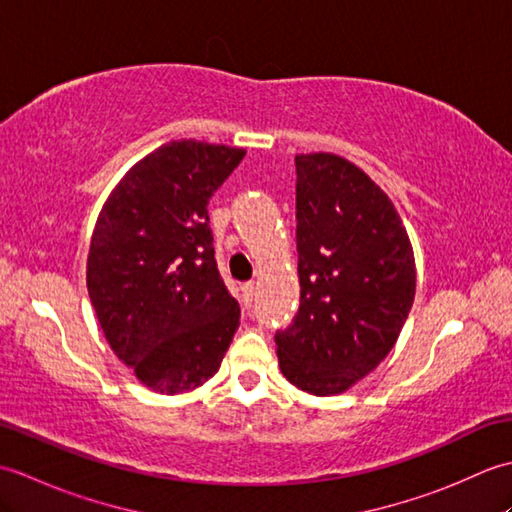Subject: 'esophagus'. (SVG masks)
Listing matches in <instances>:
<instances>
[{
	"instance_id": "obj_1",
	"label": "esophagus",
	"mask_w": 512,
	"mask_h": 512,
	"mask_svg": "<svg viewBox=\"0 0 512 512\" xmlns=\"http://www.w3.org/2000/svg\"><path fill=\"white\" fill-rule=\"evenodd\" d=\"M242 292H244V303H246V306H250V301H253L255 292H257V284H255V281H248V284H244Z\"/></svg>"
}]
</instances>
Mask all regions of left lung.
Here are the masks:
<instances>
[{"mask_svg": "<svg viewBox=\"0 0 512 512\" xmlns=\"http://www.w3.org/2000/svg\"><path fill=\"white\" fill-rule=\"evenodd\" d=\"M301 303L275 334L279 367L314 396L343 394L391 352L416 295L409 235L387 193L334 154H301Z\"/></svg>", "mask_w": 512, "mask_h": 512, "instance_id": "1", "label": "left lung"}]
</instances>
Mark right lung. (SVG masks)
Masks as SVG:
<instances>
[{
    "label": "right lung",
    "instance_id": "right-lung-1",
    "mask_svg": "<svg viewBox=\"0 0 512 512\" xmlns=\"http://www.w3.org/2000/svg\"><path fill=\"white\" fill-rule=\"evenodd\" d=\"M244 156L171 140L125 173L96 220L88 255L96 319L114 354L160 394L209 380L239 328L206 206Z\"/></svg>",
    "mask_w": 512,
    "mask_h": 512
}]
</instances>
